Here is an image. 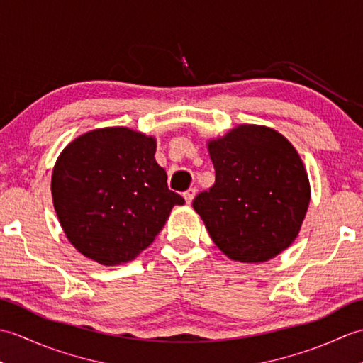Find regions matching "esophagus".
Returning <instances> with one entry per match:
<instances>
[{
    "mask_svg": "<svg viewBox=\"0 0 363 363\" xmlns=\"http://www.w3.org/2000/svg\"><path fill=\"white\" fill-rule=\"evenodd\" d=\"M195 194H196V190H195V189H189L187 191H184V199H186V203H187V204H190L191 201H194Z\"/></svg>",
    "mask_w": 363,
    "mask_h": 363,
    "instance_id": "1",
    "label": "esophagus"
}]
</instances>
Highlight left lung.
Masks as SVG:
<instances>
[{"label":"left lung","instance_id":"1","mask_svg":"<svg viewBox=\"0 0 363 363\" xmlns=\"http://www.w3.org/2000/svg\"><path fill=\"white\" fill-rule=\"evenodd\" d=\"M215 184L198 194L215 245L238 262H267L289 248L303 225L311 189L303 162L276 130L243 125L209 143Z\"/></svg>","mask_w":363,"mask_h":363}]
</instances>
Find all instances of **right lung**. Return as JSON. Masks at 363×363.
<instances>
[{"instance_id": "obj_1", "label": "right lung", "mask_w": 363, "mask_h": 363, "mask_svg": "<svg viewBox=\"0 0 363 363\" xmlns=\"http://www.w3.org/2000/svg\"><path fill=\"white\" fill-rule=\"evenodd\" d=\"M156 140L128 128L95 129L60 154L52 172L54 209L68 240L101 265L133 260L154 242L173 206Z\"/></svg>"}]
</instances>
